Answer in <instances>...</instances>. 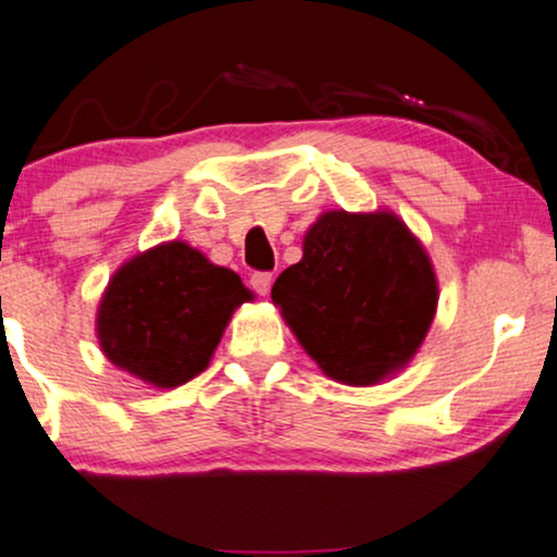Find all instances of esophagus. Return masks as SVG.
<instances>
[{
  "mask_svg": "<svg viewBox=\"0 0 557 557\" xmlns=\"http://www.w3.org/2000/svg\"><path fill=\"white\" fill-rule=\"evenodd\" d=\"M251 287H255V290H257L259 295L270 293V287H272V272H255V274H251Z\"/></svg>",
  "mask_w": 557,
  "mask_h": 557,
  "instance_id": "obj_1",
  "label": "esophagus"
}]
</instances>
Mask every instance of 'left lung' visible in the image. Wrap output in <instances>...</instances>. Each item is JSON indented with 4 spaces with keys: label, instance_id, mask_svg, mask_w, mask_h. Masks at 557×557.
Masks as SVG:
<instances>
[{
    "label": "left lung",
    "instance_id": "1",
    "mask_svg": "<svg viewBox=\"0 0 557 557\" xmlns=\"http://www.w3.org/2000/svg\"><path fill=\"white\" fill-rule=\"evenodd\" d=\"M302 349L344 385L404 370L424 342L440 287L424 246L391 210H329L302 238V259L272 285Z\"/></svg>",
    "mask_w": 557,
    "mask_h": 557
}]
</instances>
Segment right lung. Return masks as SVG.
<instances>
[{"instance_id":"obj_1","label":"right lung","mask_w":557,"mask_h":557,"mask_svg":"<svg viewBox=\"0 0 557 557\" xmlns=\"http://www.w3.org/2000/svg\"><path fill=\"white\" fill-rule=\"evenodd\" d=\"M251 293L236 272L185 242L159 244L112 274L97 308L104 357L157 388H177L210 364L231 313Z\"/></svg>"}]
</instances>
